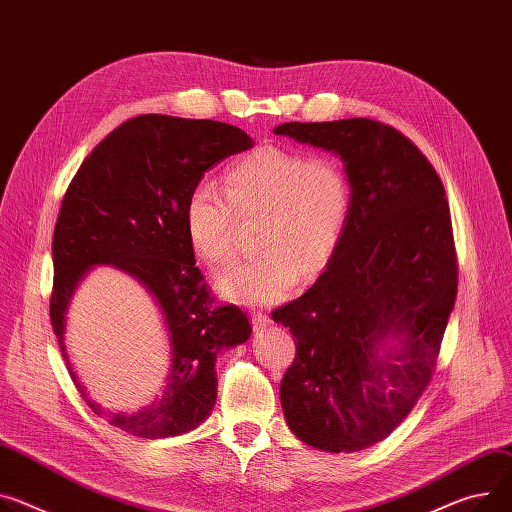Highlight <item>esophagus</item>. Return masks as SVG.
<instances>
[{"label": "esophagus", "mask_w": 512, "mask_h": 512, "mask_svg": "<svg viewBox=\"0 0 512 512\" xmlns=\"http://www.w3.org/2000/svg\"><path fill=\"white\" fill-rule=\"evenodd\" d=\"M252 322H254V328H256V330H262V328L270 326V318L266 316V313H254Z\"/></svg>", "instance_id": "1"}]
</instances>
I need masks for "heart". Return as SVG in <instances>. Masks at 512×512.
<instances>
[{
	"mask_svg": "<svg viewBox=\"0 0 512 512\" xmlns=\"http://www.w3.org/2000/svg\"><path fill=\"white\" fill-rule=\"evenodd\" d=\"M225 193L209 180L194 184L184 203V235L209 266L231 256L238 217H258L256 256L227 266L217 291L244 305L287 299L299 279H311L332 258L350 209V186L332 155L260 145L225 174Z\"/></svg>",
	"mask_w": 512,
	"mask_h": 512,
	"instance_id": "obj_1",
	"label": "heart"
}]
</instances>
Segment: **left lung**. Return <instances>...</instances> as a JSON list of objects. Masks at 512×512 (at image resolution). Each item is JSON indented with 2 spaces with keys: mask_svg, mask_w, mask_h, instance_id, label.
I'll use <instances>...</instances> for the list:
<instances>
[{
  "mask_svg": "<svg viewBox=\"0 0 512 512\" xmlns=\"http://www.w3.org/2000/svg\"><path fill=\"white\" fill-rule=\"evenodd\" d=\"M274 135L338 155L350 186L342 238L309 291L274 309L297 357L281 381L293 435L367 449L426 389L457 295L445 188L420 149L379 121L283 123Z\"/></svg>",
  "mask_w": 512,
  "mask_h": 512,
  "instance_id": "8db88e82",
  "label": "left lung"
}]
</instances>
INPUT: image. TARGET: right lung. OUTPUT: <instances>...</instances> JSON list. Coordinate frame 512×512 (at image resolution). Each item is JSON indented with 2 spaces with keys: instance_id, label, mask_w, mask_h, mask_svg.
<instances>
[{
  "instance_id": "right-lung-1",
  "label": "right lung",
  "mask_w": 512,
  "mask_h": 512,
  "mask_svg": "<svg viewBox=\"0 0 512 512\" xmlns=\"http://www.w3.org/2000/svg\"><path fill=\"white\" fill-rule=\"evenodd\" d=\"M252 145V137L233 125L143 114L100 141L65 192L53 235V332L88 406L133 437L168 439L203 424L217 400L219 352L252 334L240 307H213L182 219L186 196L205 172ZM96 265L119 267L135 278L169 332L167 381L135 413L100 407L76 377L64 344L70 299Z\"/></svg>"
}]
</instances>
